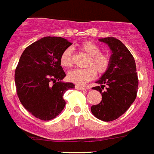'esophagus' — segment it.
<instances>
[{
  "instance_id": "34e87169",
  "label": "esophagus",
  "mask_w": 154,
  "mask_h": 154,
  "mask_svg": "<svg viewBox=\"0 0 154 154\" xmlns=\"http://www.w3.org/2000/svg\"><path fill=\"white\" fill-rule=\"evenodd\" d=\"M75 89H77V90H79V91H86V88H85V87H83V86H79V85H76Z\"/></svg>"
}]
</instances>
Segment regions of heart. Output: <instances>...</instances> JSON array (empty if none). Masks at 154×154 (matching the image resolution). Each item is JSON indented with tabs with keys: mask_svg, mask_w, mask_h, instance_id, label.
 <instances>
[{
	"mask_svg": "<svg viewBox=\"0 0 154 154\" xmlns=\"http://www.w3.org/2000/svg\"><path fill=\"white\" fill-rule=\"evenodd\" d=\"M79 49L89 57L86 62L87 68L72 70L68 74V79L70 82L82 86L94 79L97 73L102 75L107 71L110 65V57L107 53H101V47L92 41L83 42L79 45ZM60 64L66 68L72 67V50L70 49H66L62 53Z\"/></svg>",
	"mask_w": 154,
	"mask_h": 154,
	"instance_id": "heart-1",
	"label": "heart"
}]
</instances>
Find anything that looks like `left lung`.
<instances>
[{
  "instance_id": "1",
  "label": "left lung",
  "mask_w": 154,
  "mask_h": 154,
  "mask_svg": "<svg viewBox=\"0 0 154 154\" xmlns=\"http://www.w3.org/2000/svg\"><path fill=\"white\" fill-rule=\"evenodd\" d=\"M99 41L109 45L112 55L109 68L96 82L100 86L92 88L101 93L102 99L91 106V112L99 120L109 122L120 117L134 102L138 79L134 57L120 40L109 37Z\"/></svg>"
}]
</instances>
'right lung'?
I'll use <instances>...</instances> for the list:
<instances>
[{"instance_id":"1","label":"right lung","mask_w":154,"mask_h":154,"mask_svg":"<svg viewBox=\"0 0 154 154\" xmlns=\"http://www.w3.org/2000/svg\"><path fill=\"white\" fill-rule=\"evenodd\" d=\"M72 43L60 37H45L23 52L15 72L16 93L25 109L36 118L50 120L65 106L63 94L74 88L66 76L60 56Z\"/></svg>"}]
</instances>
